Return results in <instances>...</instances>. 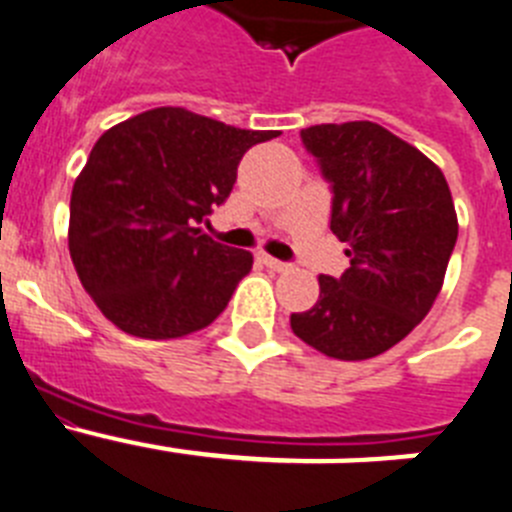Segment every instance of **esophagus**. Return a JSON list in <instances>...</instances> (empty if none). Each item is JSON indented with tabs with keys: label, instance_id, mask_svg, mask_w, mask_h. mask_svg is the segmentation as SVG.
Masks as SVG:
<instances>
[{
	"label": "esophagus",
	"instance_id": "obj_1",
	"mask_svg": "<svg viewBox=\"0 0 512 512\" xmlns=\"http://www.w3.org/2000/svg\"><path fill=\"white\" fill-rule=\"evenodd\" d=\"M260 260L265 262V265H268L270 270H278V273H281V270H288V262H283V260H275V257L265 255V252H262V255H260Z\"/></svg>",
	"mask_w": 512,
	"mask_h": 512
}]
</instances>
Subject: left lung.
<instances>
[{"label":"left lung","instance_id":"left-lung-1","mask_svg":"<svg viewBox=\"0 0 512 512\" xmlns=\"http://www.w3.org/2000/svg\"><path fill=\"white\" fill-rule=\"evenodd\" d=\"M332 190L330 229L350 268L319 275L293 335L337 361H366L410 335L441 293L459 237L451 190L422 151L371 121L301 131Z\"/></svg>","mask_w":512,"mask_h":512}]
</instances>
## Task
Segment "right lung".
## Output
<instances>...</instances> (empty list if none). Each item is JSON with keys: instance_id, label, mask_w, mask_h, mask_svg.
Returning <instances> with one entry per match:
<instances>
[{"instance_id": "add662e5", "label": "right lung", "mask_w": 512, "mask_h": 512, "mask_svg": "<svg viewBox=\"0 0 512 512\" xmlns=\"http://www.w3.org/2000/svg\"><path fill=\"white\" fill-rule=\"evenodd\" d=\"M275 136L185 108L146 110L102 133L71 190L69 252L115 327L170 340L226 309L252 255L201 224L229 198L244 151Z\"/></svg>"}]
</instances>
